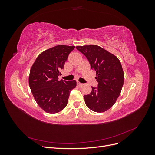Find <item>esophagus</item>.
<instances>
[{
    "label": "esophagus",
    "mask_w": 155,
    "mask_h": 155,
    "mask_svg": "<svg viewBox=\"0 0 155 155\" xmlns=\"http://www.w3.org/2000/svg\"><path fill=\"white\" fill-rule=\"evenodd\" d=\"M77 85H78V86H79V87H80V86H81L83 84L81 83H80V82H79V81H77Z\"/></svg>",
    "instance_id": "1"
}]
</instances>
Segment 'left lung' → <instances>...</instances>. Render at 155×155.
I'll list each match as a JSON object with an SVG mask.
<instances>
[{
  "mask_svg": "<svg viewBox=\"0 0 155 155\" xmlns=\"http://www.w3.org/2000/svg\"><path fill=\"white\" fill-rule=\"evenodd\" d=\"M85 55L91 69L96 72L97 87H92L84 96L87 106L96 112H103L114 105L119 97L124 81V74L118 58L99 46H76Z\"/></svg>",
  "mask_w": 155,
  "mask_h": 155,
  "instance_id": "obj_1",
  "label": "left lung"
}]
</instances>
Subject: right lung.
I'll use <instances>...</instances> for the list:
<instances>
[{
	"label": "right lung",
	"instance_id": "right-lung-1",
	"mask_svg": "<svg viewBox=\"0 0 155 155\" xmlns=\"http://www.w3.org/2000/svg\"><path fill=\"white\" fill-rule=\"evenodd\" d=\"M74 46L58 45L39 55L30 69L29 86L37 104L48 113H57L67 106L76 81L58 80Z\"/></svg>",
	"mask_w": 155,
	"mask_h": 155
}]
</instances>
